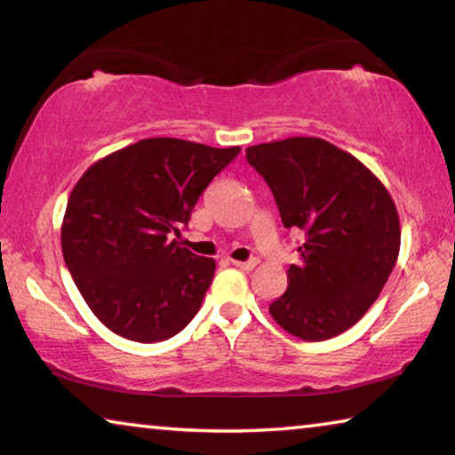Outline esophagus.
Instances as JSON below:
<instances>
[{"label":"esophagus","mask_w":455,"mask_h":455,"mask_svg":"<svg viewBox=\"0 0 455 455\" xmlns=\"http://www.w3.org/2000/svg\"><path fill=\"white\" fill-rule=\"evenodd\" d=\"M230 263H233L235 267H238V268H243V271H252V268L257 267V260L252 259V260H246V263H243V260H235V259H230Z\"/></svg>","instance_id":"esophagus-1"}]
</instances>
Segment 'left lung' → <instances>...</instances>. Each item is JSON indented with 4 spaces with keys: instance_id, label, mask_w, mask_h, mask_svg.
Wrapping results in <instances>:
<instances>
[{
    "instance_id": "1",
    "label": "left lung",
    "mask_w": 455,
    "mask_h": 455,
    "mask_svg": "<svg viewBox=\"0 0 455 455\" xmlns=\"http://www.w3.org/2000/svg\"><path fill=\"white\" fill-rule=\"evenodd\" d=\"M271 187L284 228H301V263L271 317L303 341H325L363 317L387 283L402 244L395 203L353 154L295 136L246 148Z\"/></svg>"
}]
</instances>
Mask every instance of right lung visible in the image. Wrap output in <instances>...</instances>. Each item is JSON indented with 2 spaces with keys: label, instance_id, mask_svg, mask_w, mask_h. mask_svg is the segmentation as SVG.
<instances>
[{
  "label": "right lung",
  "instance_id": "right-lung-1",
  "mask_svg": "<svg viewBox=\"0 0 455 455\" xmlns=\"http://www.w3.org/2000/svg\"><path fill=\"white\" fill-rule=\"evenodd\" d=\"M238 152L146 138L100 158L76 182L61 252L84 301L114 333L164 341L198 313L217 263L168 236Z\"/></svg>",
  "mask_w": 455,
  "mask_h": 455
}]
</instances>
